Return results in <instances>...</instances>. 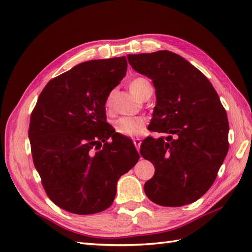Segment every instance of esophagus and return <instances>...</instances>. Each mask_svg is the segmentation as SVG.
Returning <instances> with one entry per match:
<instances>
[{
	"label": "esophagus",
	"mask_w": 252,
	"mask_h": 252,
	"mask_svg": "<svg viewBox=\"0 0 252 252\" xmlns=\"http://www.w3.org/2000/svg\"><path fill=\"white\" fill-rule=\"evenodd\" d=\"M141 143H142V141L139 138L138 139H133V144H134V146H135V148H136V150H138V151H140Z\"/></svg>",
	"instance_id": "34e87169"
}]
</instances>
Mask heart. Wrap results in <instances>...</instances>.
I'll use <instances>...</instances> for the list:
<instances>
[{"mask_svg": "<svg viewBox=\"0 0 252 252\" xmlns=\"http://www.w3.org/2000/svg\"><path fill=\"white\" fill-rule=\"evenodd\" d=\"M148 84V81L145 80L144 78H136L132 80L129 84V89H130L131 93L136 96L139 94L140 89ZM112 94H110L107 96V100H106V105H109L111 103ZM145 128V122L142 119H134V118H121L117 121L116 123V130L126 136H136L141 134L144 131Z\"/></svg>", "mask_w": 252, "mask_h": 252, "instance_id": "obj_1", "label": "heart"}]
</instances>
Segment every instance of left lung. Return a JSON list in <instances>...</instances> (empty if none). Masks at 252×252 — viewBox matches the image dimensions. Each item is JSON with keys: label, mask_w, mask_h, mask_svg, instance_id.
<instances>
[{"label": "left lung", "mask_w": 252, "mask_h": 252, "mask_svg": "<svg viewBox=\"0 0 252 252\" xmlns=\"http://www.w3.org/2000/svg\"><path fill=\"white\" fill-rule=\"evenodd\" d=\"M133 69L152 80L157 104L141 156L154 164L148 199L166 207L199 200L215 182L228 152L226 110L216 89L187 60L168 50L128 55Z\"/></svg>", "instance_id": "8db88e82"}]
</instances>
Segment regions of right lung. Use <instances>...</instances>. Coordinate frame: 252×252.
<instances>
[{
	"mask_svg": "<svg viewBox=\"0 0 252 252\" xmlns=\"http://www.w3.org/2000/svg\"><path fill=\"white\" fill-rule=\"evenodd\" d=\"M126 70L125 57L87 61L50 80L37 98L28 131L33 164L49 199L68 212L110 207L120 177L139 161L130 139L118 140L106 123V100Z\"/></svg>",
	"mask_w": 252,
	"mask_h": 252,
	"instance_id": "1",
	"label": "right lung"
}]
</instances>
